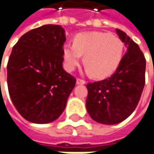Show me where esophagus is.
<instances>
[{
    "instance_id": "34e87169",
    "label": "esophagus",
    "mask_w": 154,
    "mask_h": 154,
    "mask_svg": "<svg viewBox=\"0 0 154 154\" xmlns=\"http://www.w3.org/2000/svg\"><path fill=\"white\" fill-rule=\"evenodd\" d=\"M76 83H77V84H85L86 82H85L84 80H82V79H79V78H78V79L76 80Z\"/></svg>"
}]
</instances>
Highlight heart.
<instances>
[{"mask_svg":"<svg viewBox=\"0 0 154 154\" xmlns=\"http://www.w3.org/2000/svg\"><path fill=\"white\" fill-rule=\"evenodd\" d=\"M125 45L118 37L106 32H84L76 35L73 45L63 47L64 66L73 71L84 55L87 72L96 79H104L114 73L122 62Z\"/></svg>","mask_w":154,"mask_h":154,"instance_id":"obj_1","label":"heart"}]
</instances>
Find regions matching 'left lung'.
Here are the masks:
<instances>
[{
    "label": "left lung",
    "mask_w": 154,
    "mask_h": 154,
    "mask_svg": "<svg viewBox=\"0 0 154 154\" xmlns=\"http://www.w3.org/2000/svg\"><path fill=\"white\" fill-rule=\"evenodd\" d=\"M127 52L109 78L89 82L86 108L98 123L115 125L131 115L140 100L145 83L146 61L138 45L124 31L116 29Z\"/></svg>",
    "instance_id": "left-lung-1"
}]
</instances>
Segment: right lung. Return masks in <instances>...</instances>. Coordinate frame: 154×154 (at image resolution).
<instances>
[{"label":"right lung","mask_w":154,"mask_h":154,"mask_svg":"<svg viewBox=\"0 0 154 154\" xmlns=\"http://www.w3.org/2000/svg\"><path fill=\"white\" fill-rule=\"evenodd\" d=\"M66 40L60 25H44L24 34L13 46L7 64L9 93L26 120L46 124L65 109L76 79L63 68Z\"/></svg>","instance_id":"right-lung-1"}]
</instances>
